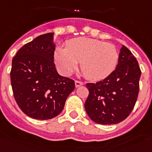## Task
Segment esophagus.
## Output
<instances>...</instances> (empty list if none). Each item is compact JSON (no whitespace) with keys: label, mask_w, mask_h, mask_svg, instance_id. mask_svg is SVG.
<instances>
[{"label":"esophagus","mask_w":152,"mask_h":152,"mask_svg":"<svg viewBox=\"0 0 152 152\" xmlns=\"http://www.w3.org/2000/svg\"><path fill=\"white\" fill-rule=\"evenodd\" d=\"M82 85H83V82H81V81H75V87H78L82 86Z\"/></svg>","instance_id":"obj_1"}]
</instances>
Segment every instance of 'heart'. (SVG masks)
<instances>
[{"mask_svg":"<svg viewBox=\"0 0 152 152\" xmlns=\"http://www.w3.org/2000/svg\"><path fill=\"white\" fill-rule=\"evenodd\" d=\"M119 54L113 44L90 38L69 41L66 48H57L54 60L60 72L69 75L80 63L84 76L91 80H101L113 72Z\"/></svg>","mask_w":152,"mask_h":152,"instance_id":"1","label":"heart"}]
</instances>
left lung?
<instances>
[{
  "instance_id": "obj_1",
  "label": "left lung",
  "mask_w": 152,
  "mask_h": 152,
  "mask_svg": "<svg viewBox=\"0 0 152 152\" xmlns=\"http://www.w3.org/2000/svg\"><path fill=\"white\" fill-rule=\"evenodd\" d=\"M141 69L132 53L123 45L116 69L104 80L87 83L85 109L96 123H120L132 112L139 91Z\"/></svg>"
}]
</instances>
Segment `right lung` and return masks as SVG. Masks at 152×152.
Returning a JSON list of instances; mask_svg holds the SVG:
<instances>
[{"instance_id":"obj_1","label":"right lung","mask_w":152,"mask_h":152,"mask_svg":"<svg viewBox=\"0 0 152 152\" xmlns=\"http://www.w3.org/2000/svg\"><path fill=\"white\" fill-rule=\"evenodd\" d=\"M54 51L53 33H47L23 45L12 60L14 99L24 113L37 120L59 115L75 87V81L56 71Z\"/></svg>"}]
</instances>
